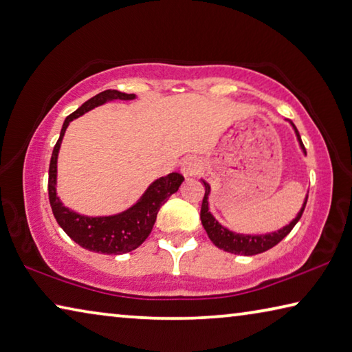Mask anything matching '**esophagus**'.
<instances>
[{"label":"esophagus","instance_id":"34e87169","mask_svg":"<svg viewBox=\"0 0 352 352\" xmlns=\"http://www.w3.org/2000/svg\"><path fill=\"white\" fill-rule=\"evenodd\" d=\"M200 169H202V167H200L199 160L194 158V156H189V158L183 160V163H182V174L185 175L186 178L197 175L199 172H200Z\"/></svg>","mask_w":352,"mask_h":352}]
</instances>
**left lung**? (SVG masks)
<instances>
[{"label": "left lung", "mask_w": 352, "mask_h": 352, "mask_svg": "<svg viewBox=\"0 0 352 352\" xmlns=\"http://www.w3.org/2000/svg\"><path fill=\"white\" fill-rule=\"evenodd\" d=\"M289 124H292L294 128V133H296V136H298L300 148H302L304 153L307 155L304 144H302V141H300V135H299L298 128L294 126L293 122H289ZM204 186H205V196L202 200V208H200V221H202V226L205 228L206 235H208V238L213 241L214 246H217L222 250H226V252L236 254V255H256V254L266 252V250H270L271 248H274L276 244L280 243L282 239L293 230V227L298 224V221L300 219V216H302V213H304L307 199H309V197H305L302 208H300L298 216L294 217V219L289 222L288 226L280 228V230L266 233V235H241V233L230 232L224 226H221L219 222L214 219L213 214L210 213V210H208L210 185L206 182H204Z\"/></svg>", "instance_id": "left-lung-1"}]
</instances>
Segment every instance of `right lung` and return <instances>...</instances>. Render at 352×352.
<instances>
[{
  "instance_id": "obj_1",
  "label": "right lung",
  "mask_w": 352,
  "mask_h": 352,
  "mask_svg": "<svg viewBox=\"0 0 352 352\" xmlns=\"http://www.w3.org/2000/svg\"><path fill=\"white\" fill-rule=\"evenodd\" d=\"M135 97V94H124L108 89V91L100 92L96 97L87 100L75 113L65 117L63 130H60L59 139L52 153L48 170V197L53 214L67 235L74 239L76 244H80L81 248L92 250V252L120 255L131 252V250L141 246L150 235V232H152L161 205L166 202V199H169L172 194L178 191L182 182L185 180V177L178 174V172H172L169 175L158 178L147 188V191L138 200V204L124 211V213L114 216L91 217L78 214L75 211L65 208L59 197L56 196L58 153L64 133L70 122L87 113V111L94 109L96 106L111 102V100H133Z\"/></svg>"
}]
</instances>
